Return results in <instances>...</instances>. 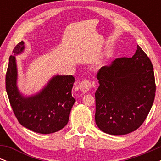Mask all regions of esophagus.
Returning a JSON list of instances; mask_svg holds the SVG:
<instances>
[{
    "mask_svg": "<svg viewBox=\"0 0 161 161\" xmlns=\"http://www.w3.org/2000/svg\"><path fill=\"white\" fill-rule=\"evenodd\" d=\"M79 89L81 90V92L82 93H87L88 92H89V90L91 89L92 87V83L89 80H84L82 82L79 83Z\"/></svg>",
    "mask_w": 161,
    "mask_h": 161,
    "instance_id": "34e87169",
    "label": "esophagus"
}]
</instances>
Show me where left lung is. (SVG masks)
<instances>
[{"label":"left lung","mask_w":161,"mask_h":161,"mask_svg":"<svg viewBox=\"0 0 161 161\" xmlns=\"http://www.w3.org/2000/svg\"><path fill=\"white\" fill-rule=\"evenodd\" d=\"M95 123L114 136L136 130L145 120L154 100V74L150 59L139 46L131 58L122 57L102 66L97 74Z\"/></svg>","instance_id":"obj_1"}]
</instances>
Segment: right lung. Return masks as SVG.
<instances>
[{
	"label": "right lung",
	"mask_w": 161,
	"mask_h": 161,
	"mask_svg": "<svg viewBox=\"0 0 161 161\" xmlns=\"http://www.w3.org/2000/svg\"><path fill=\"white\" fill-rule=\"evenodd\" d=\"M25 50L21 42L13 51L6 74V90L14 114L23 126L41 134L60 131L67 124L75 100L72 96L75 82L73 75H55L42 90L25 95L17 86L18 70L16 56Z\"/></svg>",
	"instance_id": "add662e5"
}]
</instances>
